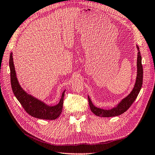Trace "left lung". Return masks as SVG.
<instances>
[{"mask_svg":"<svg viewBox=\"0 0 155 155\" xmlns=\"http://www.w3.org/2000/svg\"><path fill=\"white\" fill-rule=\"evenodd\" d=\"M136 47L138 48V56H137V75L133 89H132L130 94L125 97L124 99H123L116 107L108 110L103 109L95 107L93 104L89 95H88V101H89V105L91 111L96 116L103 117L119 116V115L126 112L130 108L132 104L136 100V97H138L143 83V68L142 64H141V56L140 52V48L138 45H136Z\"/></svg>","mask_w":155,"mask_h":155,"instance_id":"left-lung-1","label":"left lung"}]
</instances>
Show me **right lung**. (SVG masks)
<instances>
[{
    "label": "right lung",
    "instance_id": "obj_1",
    "mask_svg": "<svg viewBox=\"0 0 155 155\" xmlns=\"http://www.w3.org/2000/svg\"><path fill=\"white\" fill-rule=\"evenodd\" d=\"M12 52L10 53L9 65L10 69L11 85L13 92L22 105V107L31 116L38 119L54 120L58 118L62 111L65 90L61 94L59 103L54 106H49L42 101L26 93L17 80L13 60Z\"/></svg>",
    "mask_w": 155,
    "mask_h": 155
}]
</instances>
